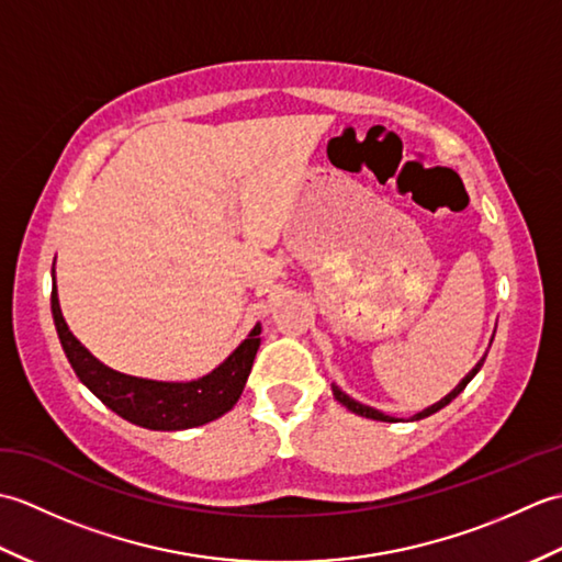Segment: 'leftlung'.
Wrapping results in <instances>:
<instances>
[{"label":"left lung","mask_w":562,"mask_h":562,"mask_svg":"<svg viewBox=\"0 0 562 562\" xmlns=\"http://www.w3.org/2000/svg\"><path fill=\"white\" fill-rule=\"evenodd\" d=\"M493 342V340H491ZM485 357H487V352L481 357V360H479V364H475L473 369H471V372L469 374H465L461 381H459V384L457 386H453L449 393H447V396L445 398H441V401H437V403H432V405H429V408H425V411H420V413H415L413 417H411V420H423V417H427V415H432V413H437V411H441V408H445V405H449L453 398H457L459 396V393L465 389V386H469V381L475 376V374H479L481 372V367H483V362H485ZM330 391H333V396H336V401L338 403H342L345 405V408H348V411H352L355 415H362V417H369V420H381V423H398V417H393V415H386V413H381V411H376V408H372V405H364V403H360V401H355V398H350L348 396V393H345L340 386H336V384H330Z\"/></svg>","instance_id":"1"}]
</instances>
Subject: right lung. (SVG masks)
Listing matches in <instances>:
<instances>
[{"label":"right lung","instance_id":"add662e5","mask_svg":"<svg viewBox=\"0 0 562 562\" xmlns=\"http://www.w3.org/2000/svg\"><path fill=\"white\" fill-rule=\"evenodd\" d=\"M50 308L59 342H63L67 360L81 384L123 420L147 429H159V432H181V429L207 425L229 413L236 401L241 398L250 367H254L260 348V324H256L248 338L205 376L190 381L142 379L103 364L75 338L63 316V308H59L55 266Z\"/></svg>","mask_w":562,"mask_h":562}]
</instances>
